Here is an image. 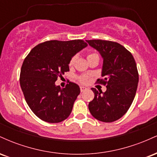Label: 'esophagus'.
<instances>
[{
	"label": "esophagus",
	"instance_id": "34e87169",
	"mask_svg": "<svg viewBox=\"0 0 157 157\" xmlns=\"http://www.w3.org/2000/svg\"><path fill=\"white\" fill-rule=\"evenodd\" d=\"M85 90H86V87H83V86H80V91H81V92L84 91Z\"/></svg>",
	"mask_w": 157,
	"mask_h": 157
}]
</instances>
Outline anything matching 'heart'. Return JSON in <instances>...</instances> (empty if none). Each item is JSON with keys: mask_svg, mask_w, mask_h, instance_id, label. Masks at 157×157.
Returning <instances> with one entry per match:
<instances>
[{"mask_svg": "<svg viewBox=\"0 0 157 157\" xmlns=\"http://www.w3.org/2000/svg\"><path fill=\"white\" fill-rule=\"evenodd\" d=\"M94 55H97V54H95V53L90 54V55H89V56H88V57H90V56H92ZM75 60H76V56H74V57H71V59L69 61V66H72V65L75 63ZM79 80H80V82H81V83H86V82H88V77L87 76H81L79 77Z\"/></svg>", "mask_w": 157, "mask_h": 157, "instance_id": "heart-1", "label": "heart"}]
</instances>
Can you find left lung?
I'll list each match as a JSON object with an SVG mask.
<instances>
[{
    "mask_svg": "<svg viewBox=\"0 0 157 157\" xmlns=\"http://www.w3.org/2000/svg\"><path fill=\"white\" fill-rule=\"evenodd\" d=\"M86 42L99 52L103 60L97 82L106 85L105 92L92 88L94 98L89 104L91 115L104 122L121 118L134 100L139 82L135 60L123 46L113 41L90 40Z\"/></svg>",
    "mask_w": 157,
    "mask_h": 157,
    "instance_id": "1",
    "label": "left lung"
}]
</instances>
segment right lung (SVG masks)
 <instances>
[{"label":"right lung","instance_id":"1","mask_svg":"<svg viewBox=\"0 0 157 157\" xmlns=\"http://www.w3.org/2000/svg\"><path fill=\"white\" fill-rule=\"evenodd\" d=\"M87 46L82 40H49L36 46L26 56L20 84L29 107L40 120L57 123L71 113L80 87L70 82L61 89L55 81L69 71L71 57Z\"/></svg>","mask_w":157,"mask_h":157}]
</instances>
